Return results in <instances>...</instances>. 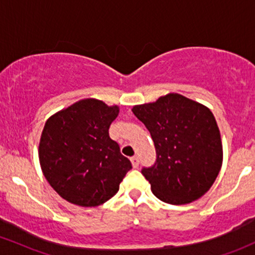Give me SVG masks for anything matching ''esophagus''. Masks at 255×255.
<instances>
[{"label": "esophagus", "mask_w": 255, "mask_h": 255, "mask_svg": "<svg viewBox=\"0 0 255 255\" xmlns=\"http://www.w3.org/2000/svg\"><path fill=\"white\" fill-rule=\"evenodd\" d=\"M130 161H132V165L134 168H136L139 166V157L138 156H132L130 157Z\"/></svg>", "instance_id": "esophagus-1"}]
</instances>
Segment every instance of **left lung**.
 <instances>
[{"mask_svg": "<svg viewBox=\"0 0 255 255\" xmlns=\"http://www.w3.org/2000/svg\"><path fill=\"white\" fill-rule=\"evenodd\" d=\"M154 141L156 161L141 168L162 202L188 204L210 189L222 165V144L213 112L179 94L133 107Z\"/></svg>", "mask_w": 255, "mask_h": 255, "instance_id": "left-lung-1", "label": "left lung"}]
</instances>
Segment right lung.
<instances>
[{
	"label": "right lung",
	"instance_id": "add662e5",
	"mask_svg": "<svg viewBox=\"0 0 255 255\" xmlns=\"http://www.w3.org/2000/svg\"><path fill=\"white\" fill-rule=\"evenodd\" d=\"M119 107L84 99L50 117L39 145V159L50 186L63 199L98 206L119 192L132 163L110 138Z\"/></svg>",
	"mask_w": 255,
	"mask_h": 255
}]
</instances>
